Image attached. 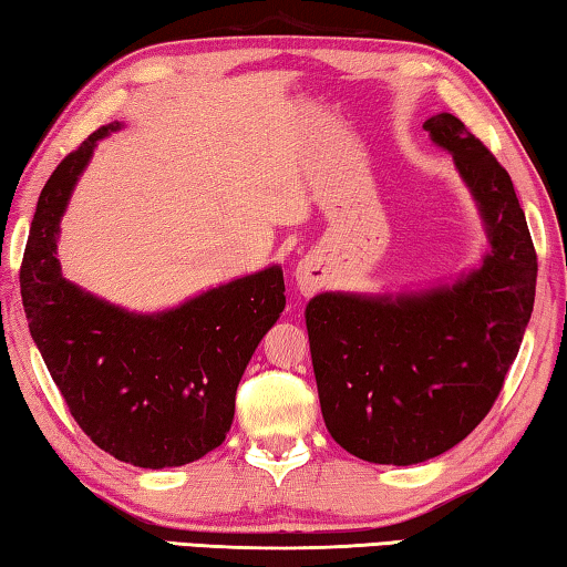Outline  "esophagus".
Here are the masks:
<instances>
[{
    "mask_svg": "<svg viewBox=\"0 0 567 567\" xmlns=\"http://www.w3.org/2000/svg\"><path fill=\"white\" fill-rule=\"evenodd\" d=\"M297 287H300V292L307 295H315L318 290V280L312 277V267L310 265H300L297 267Z\"/></svg>",
    "mask_w": 567,
    "mask_h": 567,
    "instance_id": "34e87169",
    "label": "esophagus"
}]
</instances>
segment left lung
<instances>
[{
	"label": "left lung",
	"mask_w": 567,
	"mask_h": 567,
	"mask_svg": "<svg viewBox=\"0 0 567 567\" xmlns=\"http://www.w3.org/2000/svg\"><path fill=\"white\" fill-rule=\"evenodd\" d=\"M477 199L491 255L420 295L324 292L307 305L320 408L334 443L378 465H415L480 425L501 395L535 302L537 255L513 179L455 114L425 124Z\"/></svg>",
	"instance_id": "1"
}]
</instances>
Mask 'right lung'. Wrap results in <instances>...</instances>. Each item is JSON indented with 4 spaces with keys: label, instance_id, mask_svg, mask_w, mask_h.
Segmentation results:
<instances>
[{
    "label": "right lung",
    "instance_id": "1",
    "mask_svg": "<svg viewBox=\"0 0 567 567\" xmlns=\"http://www.w3.org/2000/svg\"><path fill=\"white\" fill-rule=\"evenodd\" d=\"M72 150L37 203L19 287L32 340L76 425L137 467H177L223 445L249 358L285 310L280 267L217 287L177 310L132 315L66 282L56 233L97 140Z\"/></svg>",
    "mask_w": 567,
    "mask_h": 567
}]
</instances>
